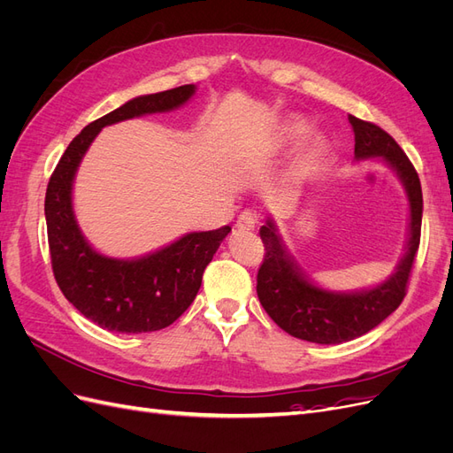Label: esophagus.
I'll return each instance as SVG.
<instances>
[{"instance_id":"obj_1","label":"esophagus","mask_w":453,"mask_h":453,"mask_svg":"<svg viewBox=\"0 0 453 453\" xmlns=\"http://www.w3.org/2000/svg\"><path fill=\"white\" fill-rule=\"evenodd\" d=\"M257 223H258L257 213L251 211V210H245V211L240 213L238 221H236V226H238V230H242V232H248V230H255Z\"/></svg>"}]
</instances>
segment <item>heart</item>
<instances>
[{
	"label": "heart",
	"instance_id": "obj_1",
	"mask_svg": "<svg viewBox=\"0 0 453 453\" xmlns=\"http://www.w3.org/2000/svg\"><path fill=\"white\" fill-rule=\"evenodd\" d=\"M304 130H306L304 122H300V120H293L291 125H289V128H287V134H289V138H298L300 134H304ZM321 149H323V142H321V140H318V142L313 143V153H319Z\"/></svg>",
	"mask_w": 453,
	"mask_h": 453
}]
</instances>
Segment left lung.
<instances>
[{
	"label": "left lung",
	"mask_w": 453,
	"mask_h": 453,
	"mask_svg": "<svg viewBox=\"0 0 453 453\" xmlns=\"http://www.w3.org/2000/svg\"><path fill=\"white\" fill-rule=\"evenodd\" d=\"M355 134V158L381 157L401 175L410 200L408 251L393 276L374 289L338 295L311 285L287 257L276 226L260 228L265 258L257 273L260 304L278 326L295 338L315 344H342L366 334L393 313L406 296L408 280L421 238L423 196L414 164L391 135L374 122L348 117Z\"/></svg>",
	"instance_id": "obj_1"
}]
</instances>
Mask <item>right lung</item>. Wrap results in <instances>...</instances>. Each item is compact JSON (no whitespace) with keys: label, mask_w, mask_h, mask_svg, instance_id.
<instances>
[{"label":"right lung","mask_w":453,"mask_h":453,"mask_svg":"<svg viewBox=\"0 0 453 453\" xmlns=\"http://www.w3.org/2000/svg\"><path fill=\"white\" fill-rule=\"evenodd\" d=\"M195 85L147 94L90 122L67 145L45 195L47 236L54 280L70 303L92 323L113 333H153L172 325L193 304L203 270L230 226L193 232L153 255L117 260L96 253L77 226L72 185L81 158L98 132L119 120L162 113L183 105Z\"/></svg>","instance_id":"add662e5"}]
</instances>
